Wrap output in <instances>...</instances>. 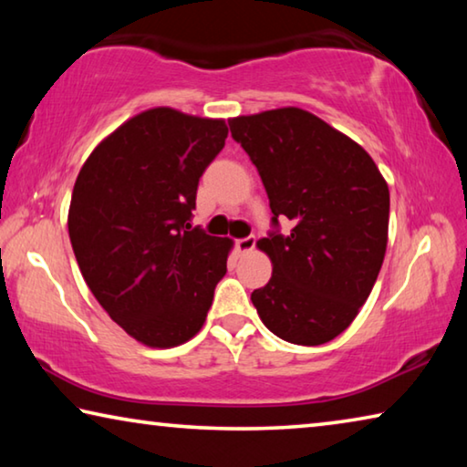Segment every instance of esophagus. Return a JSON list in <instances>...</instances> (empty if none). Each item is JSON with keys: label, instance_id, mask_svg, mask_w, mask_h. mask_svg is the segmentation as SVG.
<instances>
[{"label": "esophagus", "instance_id": "34e87169", "mask_svg": "<svg viewBox=\"0 0 467 467\" xmlns=\"http://www.w3.org/2000/svg\"><path fill=\"white\" fill-rule=\"evenodd\" d=\"M255 243H257L255 234H249V236H243L239 241H234V247L239 253H249L253 251V247H255Z\"/></svg>", "mask_w": 467, "mask_h": 467}]
</instances>
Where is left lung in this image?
Wrapping results in <instances>:
<instances>
[{"instance_id":"obj_1","label":"left lung","mask_w":467,"mask_h":467,"mask_svg":"<svg viewBox=\"0 0 467 467\" xmlns=\"http://www.w3.org/2000/svg\"><path fill=\"white\" fill-rule=\"evenodd\" d=\"M262 177L272 231L257 243L274 272L251 300L264 326L319 346L357 317L383 265L389 189L365 150L303 109L228 121ZM293 220L288 235L279 220Z\"/></svg>"}]
</instances>
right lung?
<instances>
[{
	"mask_svg": "<svg viewBox=\"0 0 467 467\" xmlns=\"http://www.w3.org/2000/svg\"><path fill=\"white\" fill-rule=\"evenodd\" d=\"M223 119L150 109L100 141L76 179L69 241L109 317L172 348L202 329L231 239L192 226L200 177L224 148Z\"/></svg>",
	"mask_w": 467,
	"mask_h": 467,
	"instance_id": "1",
	"label": "right lung"
}]
</instances>
